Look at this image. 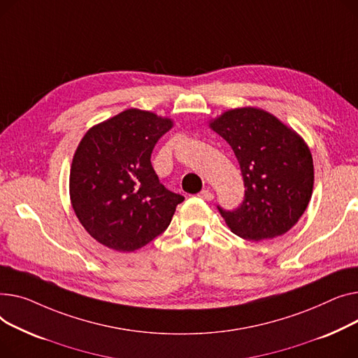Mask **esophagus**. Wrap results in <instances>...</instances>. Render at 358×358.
<instances>
[{
  "label": "esophagus",
  "instance_id": "esophagus-1",
  "mask_svg": "<svg viewBox=\"0 0 358 358\" xmlns=\"http://www.w3.org/2000/svg\"><path fill=\"white\" fill-rule=\"evenodd\" d=\"M198 196H199L201 199H203V201H213V199H214V194L206 191V189H203V191H201V192L198 194Z\"/></svg>",
  "mask_w": 358,
  "mask_h": 358
}]
</instances>
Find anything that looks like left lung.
Instances as JSON below:
<instances>
[{"label":"left lung","mask_w":358,"mask_h":358,"mask_svg":"<svg viewBox=\"0 0 358 358\" xmlns=\"http://www.w3.org/2000/svg\"><path fill=\"white\" fill-rule=\"evenodd\" d=\"M209 127L231 145L245 187L234 211L218 206L227 225L253 241L287 233L305 213L313 189V162L303 138L255 107L225 111Z\"/></svg>","instance_id":"left-lung-1"}]
</instances>
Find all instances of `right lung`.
I'll use <instances>...</instances> for the list:
<instances>
[{"label": "right lung", "instance_id": "1", "mask_svg": "<svg viewBox=\"0 0 358 358\" xmlns=\"http://www.w3.org/2000/svg\"><path fill=\"white\" fill-rule=\"evenodd\" d=\"M171 118L136 108L94 125L75 152L69 192L88 234L115 251H134L169 227L185 198L166 189L152 166Z\"/></svg>", "mask_w": 358, "mask_h": 358}]
</instances>
